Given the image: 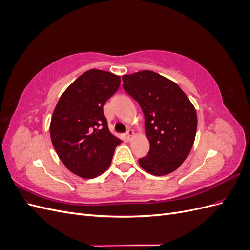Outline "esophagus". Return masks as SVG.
Masks as SVG:
<instances>
[{"mask_svg": "<svg viewBox=\"0 0 250 250\" xmlns=\"http://www.w3.org/2000/svg\"><path fill=\"white\" fill-rule=\"evenodd\" d=\"M133 137H134V132H133L131 129H130V130H128V131H127V133H126V138H127V140H128V141H131Z\"/></svg>", "mask_w": 250, "mask_h": 250, "instance_id": "esophagus-1", "label": "esophagus"}]
</instances>
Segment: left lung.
Masks as SVG:
<instances>
[{
	"mask_svg": "<svg viewBox=\"0 0 250 250\" xmlns=\"http://www.w3.org/2000/svg\"><path fill=\"white\" fill-rule=\"evenodd\" d=\"M122 79L124 89L139 102L145 116L150 150L139 164L152 175H167L191 152L197 131L194 105L175 82L155 72L141 71L123 75Z\"/></svg>",
	"mask_w": 250,
	"mask_h": 250,
	"instance_id": "1",
	"label": "left lung"
}]
</instances>
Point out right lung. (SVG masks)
Listing matches in <instances>:
<instances>
[{"label":"right lung","instance_id":"right-lung-1","mask_svg":"<svg viewBox=\"0 0 250 250\" xmlns=\"http://www.w3.org/2000/svg\"><path fill=\"white\" fill-rule=\"evenodd\" d=\"M120 83L118 75L88 70L64 90L53 111V147L65 167L82 178H95L106 171L122 142L108 130L103 112Z\"/></svg>","mask_w":250,"mask_h":250}]
</instances>
